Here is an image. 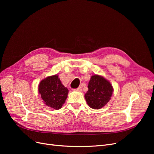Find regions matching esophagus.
<instances>
[{
  "mask_svg": "<svg viewBox=\"0 0 154 154\" xmlns=\"http://www.w3.org/2000/svg\"><path fill=\"white\" fill-rule=\"evenodd\" d=\"M73 91H78V92H81L82 91V88L81 87H79L78 88H74V89H73Z\"/></svg>",
  "mask_w": 154,
  "mask_h": 154,
  "instance_id": "1",
  "label": "esophagus"
}]
</instances>
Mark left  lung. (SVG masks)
<instances>
[{"mask_svg":"<svg viewBox=\"0 0 154 154\" xmlns=\"http://www.w3.org/2000/svg\"><path fill=\"white\" fill-rule=\"evenodd\" d=\"M113 92V87L109 80L103 76L94 74L88 82L85 98L91 108L100 109L110 101Z\"/></svg>","mask_w":154,"mask_h":154,"instance_id":"obj_1","label":"left lung"}]
</instances>
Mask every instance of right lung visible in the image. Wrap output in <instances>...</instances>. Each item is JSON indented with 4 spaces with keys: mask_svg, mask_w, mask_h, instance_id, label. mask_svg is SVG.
<instances>
[{
    "mask_svg": "<svg viewBox=\"0 0 154 154\" xmlns=\"http://www.w3.org/2000/svg\"><path fill=\"white\" fill-rule=\"evenodd\" d=\"M38 89L44 104L55 110L62 108L69 93V90L62 84L58 74L44 78L38 84Z\"/></svg>",
    "mask_w": 154,
    "mask_h": 154,
    "instance_id": "1",
    "label": "right lung"
}]
</instances>
